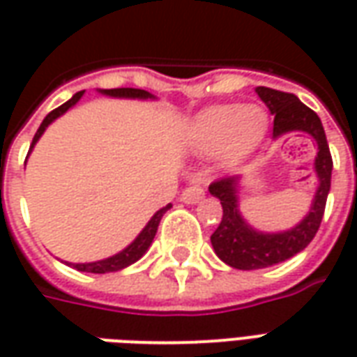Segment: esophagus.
<instances>
[{
    "label": "esophagus",
    "mask_w": 357,
    "mask_h": 357,
    "mask_svg": "<svg viewBox=\"0 0 357 357\" xmlns=\"http://www.w3.org/2000/svg\"><path fill=\"white\" fill-rule=\"evenodd\" d=\"M204 197V191H202L199 185L193 187H187L181 191V201L185 202V204H195V202H199Z\"/></svg>",
    "instance_id": "obj_1"
}]
</instances>
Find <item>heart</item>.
<instances>
[{"mask_svg": "<svg viewBox=\"0 0 357 357\" xmlns=\"http://www.w3.org/2000/svg\"><path fill=\"white\" fill-rule=\"evenodd\" d=\"M268 132V116L256 105H218L197 112L183 130V145L195 155L235 162L252 153Z\"/></svg>", "mask_w": 357, "mask_h": 357, "instance_id": "heart-1", "label": "heart"}]
</instances>
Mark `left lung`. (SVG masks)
Instances as JSON below:
<instances>
[{"instance_id": "left-lung-1", "label": "left lung", "mask_w": 357, "mask_h": 357, "mask_svg": "<svg viewBox=\"0 0 357 357\" xmlns=\"http://www.w3.org/2000/svg\"><path fill=\"white\" fill-rule=\"evenodd\" d=\"M258 97L266 102L273 114V141L284 135L302 132L312 135L317 143V155L314 160V172L317 178L314 199L306 216L298 224L283 231H260L247 222L241 212V191L243 176H231L212 183L208 191L222 202L224 216L212 233L210 243L216 256L235 269H262L289 260L312 243L321 224L325 202L331 189V158L329 145L319 116L307 109L296 95L277 91L271 88H256Z\"/></svg>"}]
</instances>
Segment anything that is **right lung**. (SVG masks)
Masks as SVG:
<instances>
[{
  "instance_id": "obj_1",
  "label": "right lung",
  "mask_w": 357,
  "mask_h": 357,
  "mask_svg": "<svg viewBox=\"0 0 357 357\" xmlns=\"http://www.w3.org/2000/svg\"><path fill=\"white\" fill-rule=\"evenodd\" d=\"M101 95H107V97H114V99H137V101H156V95L149 93L145 89H135V88H116V89H97ZM82 97H84V91H78L76 95H73L65 105H61L59 109L51 110L47 116L43 118V122L38 128V132H36L34 139H32V145H30V151H28V156L30 153L34 151V145L40 141V137L43 135V132L50 128L57 118H61L65 114L66 110H70L76 105V102L80 101ZM172 208V204H166L160 210H156L153 218L149 220L147 225L143 227L139 231V235L135 237V239L128 245L126 248H122L120 252L116 255L109 256V258H102V260H97V262H84V264H73V262H66L68 266H73L74 269H78V271H86V273H109V271H120V269L128 268V266H132L139 260L141 256L145 255L149 250V247L153 245V239H155L156 229H158V224H160V220L162 216Z\"/></svg>"
}]
</instances>
